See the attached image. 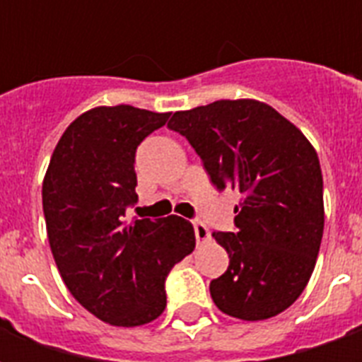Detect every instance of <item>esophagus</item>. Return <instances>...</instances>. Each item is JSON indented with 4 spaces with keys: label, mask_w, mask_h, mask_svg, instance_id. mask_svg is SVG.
I'll list each match as a JSON object with an SVG mask.
<instances>
[{
    "label": "esophagus",
    "mask_w": 362,
    "mask_h": 362,
    "mask_svg": "<svg viewBox=\"0 0 362 362\" xmlns=\"http://www.w3.org/2000/svg\"><path fill=\"white\" fill-rule=\"evenodd\" d=\"M194 233H196L197 244H204L209 240V228L204 223H194Z\"/></svg>",
    "instance_id": "esophagus-1"
}]
</instances>
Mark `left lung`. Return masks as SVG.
<instances>
[{"mask_svg":"<svg viewBox=\"0 0 362 362\" xmlns=\"http://www.w3.org/2000/svg\"><path fill=\"white\" fill-rule=\"evenodd\" d=\"M168 127L196 149L217 189L243 194L236 233H213L230 259L209 285L213 303L246 322L287 310L310 279L324 235V182L310 141L254 98L174 112Z\"/></svg>","mask_w":362,"mask_h":362,"instance_id":"8db88e82","label":"left lung"}]
</instances>
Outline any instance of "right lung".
I'll list each match as a JSON object with an SVG mask.
<instances>
[{"label": "right lung", "instance_id": "1", "mask_svg": "<svg viewBox=\"0 0 362 362\" xmlns=\"http://www.w3.org/2000/svg\"><path fill=\"white\" fill-rule=\"evenodd\" d=\"M168 116L129 104L90 108L67 126L44 176V219L59 275L75 300L110 326L157 320L166 275L196 248L189 221L126 213L137 202V145Z\"/></svg>", "mask_w": 362, "mask_h": 362}]
</instances>
